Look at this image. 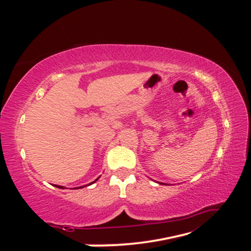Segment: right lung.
<instances>
[{
  "mask_svg": "<svg viewBox=\"0 0 251 251\" xmlns=\"http://www.w3.org/2000/svg\"><path fill=\"white\" fill-rule=\"evenodd\" d=\"M97 179H99V178H97ZM97 179H96V180H97ZM96 180H95V181H96ZM95 181H93V182H95ZM93 182H92V184H93ZM55 186H56L57 188H63L62 186H57V185H55ZM78 188H82V187H78Z\"/></svg>",
  "mask_w": 251,
  "mask_h": 251,
  "instance_id": "obj_1",
  "label": "right lung"
}]
</instances>
